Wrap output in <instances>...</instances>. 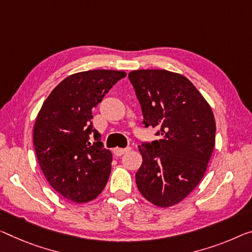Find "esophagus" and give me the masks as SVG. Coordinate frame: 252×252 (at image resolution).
Wrapping results in <instances>:
<instances>
[{
  "instance_id": "1",
  "label": "esophagus",
  "mask_w": 252,
  "mask_h": 252,
  "mask_svg": "<svg viewBox=\"0 0 252 252\" xmlns=\"http://www.w3.org/2000/svg\"><path fill=\"white\" fill-rule=\"evenodd\" d=\"M130 150V148H126V149H119V148H116L114 150V154L116 157H122L124 153L128 152V151Z\"/></svg>"
}]
</instances>
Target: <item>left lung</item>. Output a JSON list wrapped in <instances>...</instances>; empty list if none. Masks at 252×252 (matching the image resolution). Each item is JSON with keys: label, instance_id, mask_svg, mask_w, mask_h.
<instances>
[{"label": "left lung", "instance_id": "obj_1", "mask_svg": "<svg viewBox=\"0 0 252 252\" xmlns=\"http://www.w3.org/2000/svg\"><path fill=\"white\" fill-rule=\"evenodd\" d=\"M128 77L145 126L158 141L138 146L143 162L135 175L139 192L158 207L184 200L206 172L215 145L210 103L187 77L166 69H137Z\"/></svg>", "mask_w": 252, "mask_h": 252}]
</instances>
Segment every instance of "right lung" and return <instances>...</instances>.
Segmentation results:
<instances>
[{
  "label": "right lung",
  "instance_id": "1",
  "mask_svg": "<svg viewBox=\"0 0 252 252\" xmlns=\"http://www.w3.org/2000/svg\"><path fill=\"white\" fill-rule=\"evenodd\" d=\"M125 71L91 69L74 73L50 92L37 115L33 145L49 185L81 204L100 195L110 175L113 154L92 128V110ZM95 137L91 145L90 138Z\"/></svg>",
  "mask_w": 252,
  "mask_h": 252
}]
</instances>
